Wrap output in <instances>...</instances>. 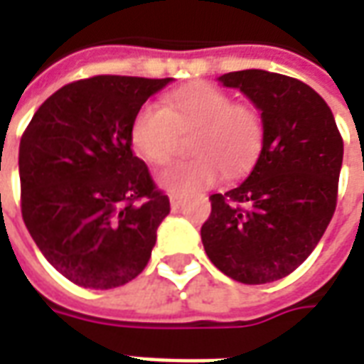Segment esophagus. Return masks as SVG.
Masks as SVG:
<instances>
[{
  "instance_id": "1",
  "label": "esophagus",
  "mask_w": 364,
  "mask_h": 364,
  "mask_svg": "<svg viewBox=\"0 0 364 364\" xmlns=\"http://www.w3.org/2000/svg\"><path fill=\"white\" fill-rule=\"evenodd\" d=\"M169 203H171V208H181V206H183V197L171 195V198H169Z\"/></svg>"
}]
</instances>
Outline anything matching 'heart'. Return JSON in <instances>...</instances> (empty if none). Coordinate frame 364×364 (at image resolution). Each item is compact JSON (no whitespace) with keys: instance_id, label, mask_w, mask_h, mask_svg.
<instances>
[{"instance_id":"b5f03b06","label":"heart","mask_w":364,"mask_h":364,"mask_svg":"<svg viewBox=\"0 0 364 364\" xmlns=\"http://www.w3.org/2000/svg\"><path fill=\"white\" fill-rule=\"evenodd\" d=\"M195 130L197 158L159 171L158 183L173 195H195L218 181L222 169L237 177L253 166L263 144V120L252 105L234 103L213 83H191L164 97V107L144 105L130 122V142L151 166L173 158L179 134Z\"/></svg>"}]
</instances>
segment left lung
<instances>
[{
  "label": "left lung",
  "instance_id": "1",
  "mask_svg": "<svg viewBox=\"0 0 364 364\" xmlns=\"http://www.w3.org/2000/svg\"><path fill=\"white\" fill-rule=\"evenodd\" d=\"M218 80L259 109L263 146L245 181L210 197L203 245L234 281H279L304 263L336 213L343 138L328 103L300 80L265 70Z\"/></svg>",
  "mask_w": 364,
  "mask_h": 364
}]
</instances>
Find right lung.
<instances>
[{"mask_svg": "<svg viewBox=\"0 0 364 364\" xmlns=\"http://www.w3.org/2000/svg\"><path fill=\"white\" fill-rule=\"evenodd\" d=\"M171 77L95 75L44 101L21 136V213L52 267L83 289L142 273L169 198L136 158L130 122Z\"/></svg>", "mask_w": 364, "mask_h": 364, "instance_id": "right-lung-1", "label": "right lung"}]
</instances>
